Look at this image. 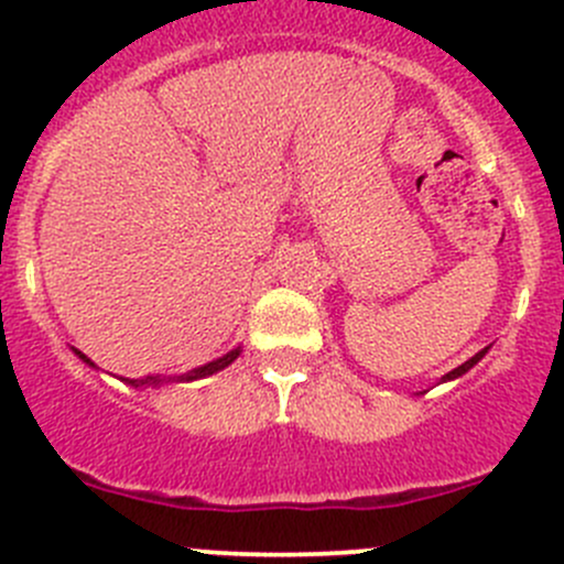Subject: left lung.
Returning <instances> with one entry per match:
<instances>
[{
  "instance_id": "8db88e82",
  "label": "left lung",
  "mask_w": 564,
  "mask_h": 564,
  "mask_svg": "<svg viewBox=\"0 0 564 564\" xmlns=\"http://www.w3.org/2000/svg\"><path fill=\"white\" fill-rule=\"evenodd\" d=\"M486 351H488V349L477 351V355H475V357H469V360H466V362H460V366H458V368H453V371H451V373H445V382H447V379H458V377H464V373H466V371H469V368H471V366H477V362H480V360H482V355H486Z\"/></svg>"
}]
</instances>
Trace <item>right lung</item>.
<instances>
[{
	"instance_id": "1",
	"label": "right lung",
	"mask_w": 564,
	"mask_h": 564,
	"mask_svg": "<svg viewBox=\"0 0 564 564\" xmlns=\"http://www.w3.org/2000/svg\"><path fill=\"white\" fill-rule=\"evenodd\" d=\"M73 351H76V355L82 357V360L87 362V366H93V368H95V362L89 360L87 355H82V351H78V349H73ZM237 357H240V346H237V349H231L229 355H224V357H218V360L207 362V366H202V368H193V371L182 373V377H172V379H169V382H193V379L213 377V373L224 371L226 366H231V362H235ZM124 382H128V384H133V388H144V384H155V388H158V384H163V382H166V379H161V377H147V379H124Z\"/></svg>"
}]
</instances>
